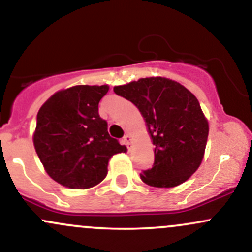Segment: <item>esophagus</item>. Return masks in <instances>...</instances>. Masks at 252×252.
I'll return each mask as SVG.
<instances>
[{"mask_svg":"<svg viewBox=\"0 0 252 252\" xmlns=\"http://www.w3.org/2000/svg\"><path fill=\"white\" fill-rule=\"evenodd\" d=\"M131 141H133V137H131V135H129V134H126V135H124V137H123V142L124 144L126 145V146H130L131 145Z\"/></svg>","mask_w":252,"mask_h":252,"instance_id":"esophagus-1","label":"esophagus"}]
</instances>
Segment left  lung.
Masks as SVG:
<instances>
[{
	"label": "left lung",
	"mask_w": 252,
	"mask_h": 252,
	"mask_svg": "<svg viewBox=\"0 0 252 252\" xmlns=\"http://www.w3.org/2000/svg\"><path fill=\"white\" fill-rule=\"evenodd\" d=\"M113 91L136 106L155 146V163L140 174L142 181L158 189L187 181L202 164L209 135L197 97L165 77L140 78Z\"/></svg>",
	"instance_id": "8db88e82"
}]
</instances>
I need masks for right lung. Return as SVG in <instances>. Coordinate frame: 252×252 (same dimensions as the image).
Here are the masks:
<instances>
[{
  "label": "right lung",
  "instance_id": "add662e5",
  "mask_svg": "<svg viewBox=\"0 0 252 252\" xmlns=\"http://www.w3.org/2000/svg\"><path fill=\"white\" fill-rule=\"evenodd\" d=\"M110 87L73 86L54 93L37 113L33 146L46 173L63 187L87 189L107 175L111 157L126 152L108 135L99 102Z\"/></svg>",
  "mask_w": 252,
  "mask_h": 252
}]
</instances>
